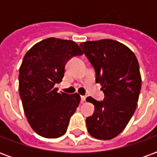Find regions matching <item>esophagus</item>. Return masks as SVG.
<instances>
[{
  "mask_svg": "<svg viewBox=\"0 0 157 157\" xmlns=\"http://www.w3.org/2000/svg\"><path fill=\"white\" fill-rule=\"evenodd\" d=\"M86 98V96H81V102H85Z\"/></svg>",
  "mask_w": 157,
  "mask_h": 157,
  "instance_id": "34e87169",
  "label": "esophagus"
}]
</instances>
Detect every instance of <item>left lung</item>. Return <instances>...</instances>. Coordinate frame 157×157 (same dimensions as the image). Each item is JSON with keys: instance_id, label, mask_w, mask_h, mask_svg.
Returning <instances> with one entry per match:
<instances>
[{"instance_id": "obj_1", "label": "left lung", "mask_w": 157, "mask_h": 157, "mask_svg": "<svg viewBox=\"0 0 157 157\" xmlns=\"http://www.w3.org/2000/svg\"><path fill=\"white\" fill-rule=\"evenodd\" d=\"M80 46L104 93L102 101L86 98L95 107L86 120L87 130L96 139L111 140L124 129L137 107L141 88L138 60L127 46L112 39L84 42Z\"/></svg>"}]
</instances>
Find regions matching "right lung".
<instances>
[{"mask_svg":"<svg viewBox=\"0 0 157 157\" xmlns=\"http://www.w3.org/2000/svg\"><path fill=\"white\" fill-rule=\"evenodd\" d=\"M83 55L71 40L48 38L26 53L19 69V94L29 124L44 138H59L67 130L69 121L78 107L77 93H59L65 66L74 56Z\"/></svg>","mask_w":157,"mask_h":157,"instance_id":"1","label":"right lung"}]
</instances>
